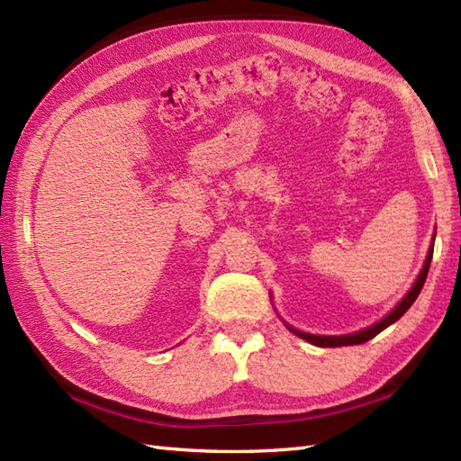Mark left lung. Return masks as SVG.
<instances>
[{
  "label": "left lung",
  "mask_w": 461,
  "mask_h": 461,
  "mask_svg": "<svg viewBox=\"0 0 461 461\" xmlns=\"http://www.w3.org/2000/svg\"><path fill=\"white\" fill-rule=\"evenodd\" d=\"M432 256H434V246L429 248V251H428V258H426V263H424V269H422V273H420L418 276V279H416V283H414V287L408 291V295L398 303L396 305V309L390 312V315H386L384 319H382L380 322H376V325H372V327H368V329H365V330H360V332H355V335H345V337H319V335H307V332H301V330H295V329H291L293 332H295L297 337H301V339H305V340H309L311 345H317V347H348V345H362V342H366V340H370V339H375L378 332H382L384 330L386 327H390L393 325V322H396L400 317L404 315V312L412 307V303L418 299V295H420V291H422V287H424V281H426V277H428V269H429V263H432Z\"/></svg>",
  "instance_id": "obj_1"
}]
</instances>
